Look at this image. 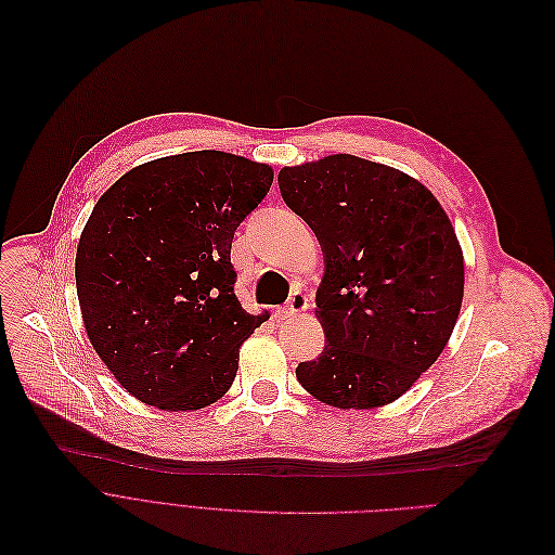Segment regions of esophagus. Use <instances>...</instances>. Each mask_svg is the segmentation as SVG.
Instances as JSON below:
<instances>
[{
	"label": "esophagus",
	"mask_w": 555,
	"mask_h": 555,
	"mask_svg": "<svg viewBox=\"0 0 555 555\" xmlns=\"http://www.w3.org/2000/svg\"><path fill=\"white\" fill-rule=\"evenodd\" d=\"M307 307H309L307 296H305L302 292H296V294H292V298L286 300V305H284V307H280V309L275 311V315H278V319L286 321V319H294V315L302 313Z\"/></svg>",
	"instance_id": "obj_1"
}]
</instances>
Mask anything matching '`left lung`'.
<instances>
[{
    "label": "left lung",
    "mask_w": 555,
    "mask_h": 555,
    "mask_svg": "<svg viewBox=\"0 0 555 555\" xmlns=\"http://www.w3.org/2000/svg\"><path fill=\"white\" fill-rule=\"evenodd\" d=\"M278 182L325 257L315 288L325 348L296 367L298 382L336 409L395 402L459 321L465 263L450 217L420 180L350 153L282 167Z\"/></svg>",
    "instance_id": "obj_1"
}]
</instances>
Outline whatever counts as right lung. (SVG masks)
I'll use <instances>...</instances> for the list:
<instances>
[{
    "label": "right lung",
    "instance_id": "1",
    "mask_svg": "<svg viewBox=\"0 0 555 555\" xmlns=\"http://www.w3.org/2000/svg\"><path fill=\"white\" fill-rule=\"evenodd\" d=\"M271 184V165L192 151L133 167L96 201L76 294L94 352L135 400L198 411L232 386L244 340L269 319L234 296L232 236Z\"/></svg>",
    "mask_w": 555,
    "mask_h": 555
}]
</instances>
